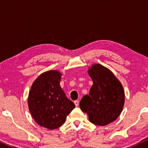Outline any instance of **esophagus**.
<instances>
[{
    "mask_svg": "<svg viewBox=\"0 0 148 148\" xmlns=\"http://www.w3.org/2000/svg\"><path fill=\"white\" fill-rule=\"evenodd\" d=\"M74 104H75V106H79V101L75 100L74 101Z\"/></svg>",
    "mask_w": 148,
    "mask_h": 148,
    "instance_id": "esophagus-1",
    "label": "esophagus"
}]
</instances>
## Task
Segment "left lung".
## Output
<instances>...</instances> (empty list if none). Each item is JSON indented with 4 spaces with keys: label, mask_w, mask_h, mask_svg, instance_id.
Wrapping results in <instances>:
<instances>
[{
    "label": "left lung",
    "mask_w": 148,
    "mask_h": 148,
    "mask_svg": "<svg viewBox=\"0 0 148 148\" xmlns=\"http://www.w3.org/2000/svg\"><path fill=\"white\" fill-rule=\"evenodd\" d=\"M88 73L93 86L89 95H85L80 101V108L88 114L90 122L104 126L116 120L122 112L124 90L114 74L101 64H94Z\"/></svg>",
    "instance_id": "obj_1"
}]
</instances>
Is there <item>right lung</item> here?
I'll list each match as a JSON object with an SVG mask.
<instances>
[{
	"label": "right lung",
	"mask_w": 148,
	"mask_h": 148,
	"mask_svg": "<svg viewBox=\"0 0 148 148\" xmlns=\"http://www.w3.org/2000/svg\"><path fill=\"white\" fill-rule=\"evenodd\" d=\"M61 73L49 71L40 75L32 85L28 106L34 120L49 129L60 127L67 115L75 108L60 86Z\"/></svg>",
	"instance_id": "obj_1"
}]
</instances>
